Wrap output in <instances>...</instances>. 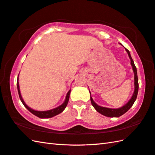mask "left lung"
<instances>
[{
	"mask_svg": "<svg viewBox=\"0 0 155 155\" xmlns=\"http://www.w3.org/2000/svg\"><path fill=\"white\" fill-rule=\"evenodd\" d=\"M126 51L128 53L129 58L130 59V64H131V65L132 66V69H133V71L134 74V91L133 95H132L130 100L128 101V102L120 108H117V109L108 108H105V107H102V106H100L97 105V104H96L94 102L92 97H91V96H90L91 103V104H92V106H94V108L96 110L97 112L100 113L101 114L106 116H108V117H119V116H120L124 114V113L127 112L128 110L132 106V105H133V104L135 102L136 99H137V97L138 91V80L137 68H136V66L134 64L133 60H132V59L131 58L130 52H129V51L127 49H126ZM90 94L91 95L90 91Z\"/></svg>",
	"mask_w": 155,
	"mask_h": 155,
	"instance_id": "left-lung-1",
	"label": "left lung"
}]
</instances>
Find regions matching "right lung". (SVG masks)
Wrapping results in <instances>:
<instances>
[{"label":"right lung","instance_id":"add662e5","mask_svg":"<svg viewBox=\"0 0 155 155\" xmlns=\"http://www.w3.org/2000/svg\"><path fill=\"white\" fill-rule=\"evenodd\" d=\"M18 80L17 81V90H18V96H19L21 101L22 102V103H23V105L25 106V108L29 110L30 112L32 113L33 114L37 116V117L41 118H48L53 117V116L58 115V114H59L62 112L66 108V106H67L68 101H69V94H70V92H71V90H69L68 92L67 96H66V97H65V102L63 103L61 105H60L59 106L57 107V108H53V109L50 110H47V111H37V110H34L33 109H31L25 103L24 100H23V98H22V96L21 95V92H20L19 84H18Z\"/></svg>","mask_w":155,"mask_h":155}]
</instances>
